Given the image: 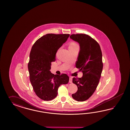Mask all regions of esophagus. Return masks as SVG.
Wrapping results in <instances>:
<instances>
[{
	"mask_svg": "<svg viewBox=\"0 0 130 130\" xmlns=\"http://www.w3.org/2000/svg\"><path fill=\"white\" fill-rule=\"evenodd\" d=\"M69 83H72V78H71V77H70V78Z\"/></svg>",
	"mask_w": 130,
	"mask_h": 130,
	"instance_id": "34e87169",
	"label": "esophagus"
}]
</instances>
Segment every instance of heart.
Instances as JSON below:
<instances>
[{
  "label": "heart",
  "mask_w": 130,
  "mask_h": 130,
  "mask_svg": "<svg viewBox=\"0 0 130 130\" xmlns=\"http://www.w3.org/2000/svg\"><path fill=\"white\" fill-rule=\"evenodd\" d=\"M78 45L77 43H76L74 42L73 41H71L69 45V48H72V47H76L77 46H78Z\"/></svg>",
  "instance_id": "heart-1"
}]
</instances>
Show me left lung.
Segmentation results:
<instances>
[{"instance_id":"1","label":"left lung","mask_w":130,"mask_h":130,"mask_svg":"<svg viewBox=\"0 0 130 130\" xmlns=\"http://www.w3.org/2000/svg\"><path fill=\"white\" fill-rule=\"evenodd\" d=\"M70 38L79 44L76 67L83 73L82 78L72 79L73 83L78 87V91L72 97L78 102H83L91 97L98 85L103 68L102 52L98 43L90 36L72 34Z\"/></svg>"}]
</instances>
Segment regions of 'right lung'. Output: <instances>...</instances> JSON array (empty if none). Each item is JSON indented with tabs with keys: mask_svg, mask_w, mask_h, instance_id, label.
<instances>
[{
	"mask_svg": "<svg viewBox=\"0 0 130 130\" xmlns=\"http://www.w3.org/2000/svg\"><path fill=\"white\" fill-rule=\"evenodd\" d=\"M69 36V34H47L38 39L32 47L28 63L29 79L36 94L44 101L55 98L59 87L69 81L66 74L54 75L50 71L57 51Z\"/></svg>",
	"mask_w": 130,
	"mask_h": 130,
	"instance_id": "obj_1",
	"label": "right lung"
}]
</instances>
